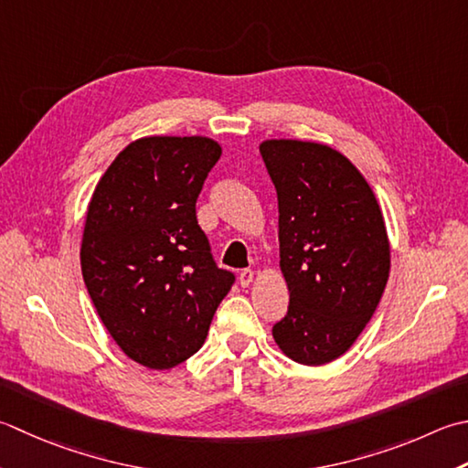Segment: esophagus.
Listing matches in <instances>:
<instances>
[{
    "instance_id": "1",
    "label": "esophagus",
    "mask_w": 468,
    "mask_h": 468,
    "mask_svg": "<svg viewBox=\"0 0 468 468\" xmlns=\"http://www.w3.org/2000/svg\"><path fill=\"white\" fill-rule=\"evenodd\" d=\"M253 282V271L251 270H241L239 271V286L247 288Z\"/></svg>"
}]
</instances>
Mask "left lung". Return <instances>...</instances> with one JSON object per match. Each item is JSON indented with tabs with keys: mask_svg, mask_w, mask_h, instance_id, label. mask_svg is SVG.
I'll return each mask as SVG.
<instances>
[{
	"mask_svg": "<svg viewBox=\"0 0 468 468\" xmlns=\"http://www.w3.org/2000/svg\"><path fill=\"white\" fill-rule=\"evenodd\" d=\"M278 192L280 268L288 314L271 335L283 355L324 365L351 349L389 278V239L371 186L331 145L265 140Z\"/></svg>",
	"mask_w": 468,
	"mask_h": 468,
	"instance_id": "1",
	"label": "left lung"
}]
</instances>
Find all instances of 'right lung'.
Masks as SVG:
<instances>
[{
  "mask_svg": "<svg viewBox=\"0 0 468 468\" xmlns=\"http://www.w3.org/2000/svg\"><path fill=\"white\" fill-rule=\"evenodd\" d=\"M221 145L152 135L119 152L87 208L82 280L99 318L130 359L170 369L203 346L235 276L217 268L197 198Z\"/></svg>",
  "mask_w": 468,
  "mask_h": 468,
  "instance_id": "obj_1",
  "label": "right lung"
}]
</instances>
